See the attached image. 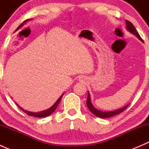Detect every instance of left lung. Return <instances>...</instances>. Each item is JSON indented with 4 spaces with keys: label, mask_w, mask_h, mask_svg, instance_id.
<instances>
[{
    "label": "left lung",
    "mask_w": 149,
    "mask_h": 149,
    "mask_svg": "<svg viewBox=\"0 0 149 149\" xmlns=\"http://www.w3.org/2000/svg\"><path fill=\"white\" fill-rule=\"evenodd\" d=\"M125 22H126V24H127V30H128L130 32H131L132 34H135V35H136L140 40L143 41L142 38L140 37L139 32H138L137 30L136 29V28H135V26H133V24L127 20H126ZM86 105H87V107H88V109H89V110L91 111V112H92L94 115H95L96 116L99 117V118H110V117H112V116H115V115H118V114H120L121 112H123V111L125 110V109H126V108L128 107L129 104L126 105L125 107L121 108V109H118V110H115V111H112V112H102V111L98 110V109H97L96 108H94V107H93L92 104H91V98H90V95H89V94L88 93V97H87V100H86Z\"/></svg>",
    "instance_id": "8db88e82"
}]
</instances>
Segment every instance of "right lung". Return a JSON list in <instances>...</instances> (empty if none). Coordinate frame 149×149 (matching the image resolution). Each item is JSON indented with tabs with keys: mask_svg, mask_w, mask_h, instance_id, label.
<instances>
[{
	"mask_svg": "<svg viewBox=\"0 0 149 149\" xmlns=\"http://www.w3.org/2000/svg\"><path fill=\"white\" fill-rule=\"evenodd\" d=\"M26 22V21H25V22ZM23 24L24 23H22V24H21L20 26H19V27H20V26H23ZM63 95V94H62V96H61V97H60V98L58 99V100H57L56 102L54 104L52 105V106L51 107L49 108V109H47V110L42 111V112H37V113H35V112H28V111L24 110V109H22V108H21L19 106V107L20 108V109H22V110L23 111V112H24L25 113L27 114L28 115H30V116H34V117H36V118H45V117L49 116V115H51V114H52V112H53L55 110V109H56L57 107H58V104L60 103V102H61V99H62Z\"/></svg>",
	"mask_w": 149,
	"mask_h": 149,
	"instance_id": "obj_1",
	"label": "right lung"
}]
</instances>
